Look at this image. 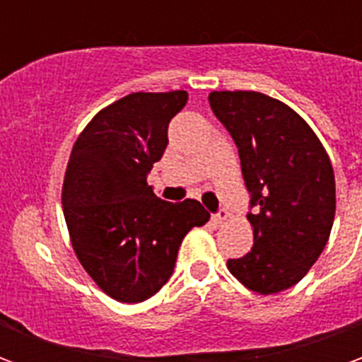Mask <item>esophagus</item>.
Returning <instances> with one entry per match:
<instances>
[{
  "mask_svg": "<svg viewBox=\"0 0 362 362\" xmlns=\"http://www.w3.org/2000/svg\"><path fill=\"white\" fill-rule=\"evenodd\" d=\"M227 219H228V213L225 211V209H221L217 215H213L211 217V221L215 223V225H223V223H227Z\"/></svg>",
  "mask_w": 362,
  "mask_h": 362,
  "instance_id": "esophagus-1",
  "label": "esophagus"
}]
</instances>
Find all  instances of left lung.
<instances>
[{"label": "left lung", "mask_w": 362, "mask_h": 362, "mask_svg": "<svg viewBox=\"0 0 362 362\" xmlns=\"http://www.w3.org/2000/svg\"><path fill=\"white\" fill-rule=\"evenodd\" d=\"M213 114L233 135L254 213L252 250L228 272L258 295H275L308 273L335 217L332 160L291 106L256 90H213Z\"/></svg>", "instance_id": "1"}]
</instances>
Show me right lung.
Instances as JSON below:
<instances>
[{"mask_svg": "<svg viewBox=\"0 0 362 362\" xmlns=\"http://www.w3.org/2000/svg\"><path fill=\"white\" fill-rule=\"evenodd\" d=\"M186 90L132 93L96 112L75 141L62 188L69 240L118 303H143L170 279L184 236L209 221L196 199L168 204L147 173L163 157Z\"/></svg>", "mask_w": 362, "mask_h": 362, "instance_id": "add662e5", "label": "right lung"}]
</instances>
